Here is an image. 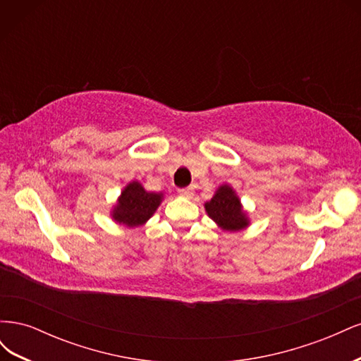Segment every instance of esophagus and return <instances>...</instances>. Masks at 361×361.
Instances as JSON below:
<instances>
[{"mask_svg":"<svg viewBox=\"0 0 361 361\" xmlns=\"http://www.w3.org/2000/svg\"><path fill=\"white\" fill-rule=\"evenodd\" d=\"M178 194L180 195V197H185V199H191L192 195H194V192H192L191 188H179V190H178Z\"/></svg>","mask_w":361,"mask_h":361,"instance_id":"esophagus-1","label":"esophagus"}]
</instances>
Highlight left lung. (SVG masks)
Here are the masks:
<instances>
[{
    "instance_id": "8db88e82",
    "label": "left lung",
    "mask_w": 361,
    "mask_h": 361,
    "mask_svg": "<svg viewBox=\"0 0 361 361\" xmlns=\"http://www.w3.org/2000/svg\"><path fill=\"white\" fill-rule=\"evenodd\" d=\"M204 207L207 215L224 231H241L248 224L241 203L228 185H223L221 188H218L216 194L211 202L204 204Z\"/></svg>"
}]
</instances>
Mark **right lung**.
Listing matches in <instances>:
<instances>
[{"mask_svg":"<svg viewBox=\"0 0 361 361\" xmlns=\"http://www.w3.org/2000/svg\"><path fill=\"white\" fill-rule=\"evenodd\" d=\"M161 203V194L147 192L138 182H130L114 207V220L135 227L146 223Z\"/></svg>","mask_w":361,"mask_h":361,"instance_id":"add662e5","label":"right lung"}]
</instances>
